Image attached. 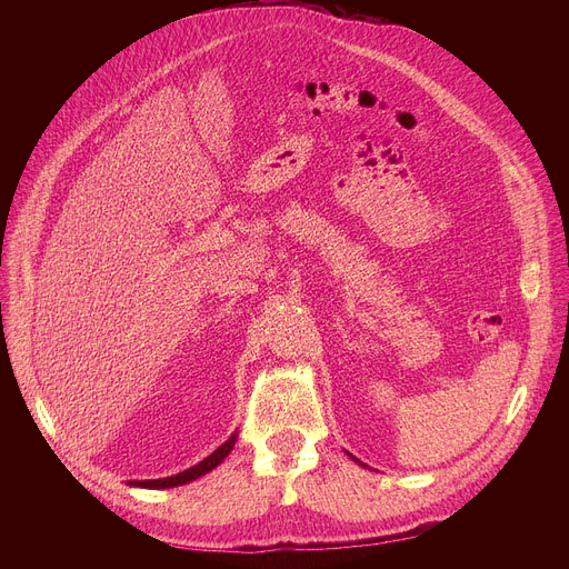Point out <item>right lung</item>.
<instances>
[{"mask_svg": "<svg viewBox=\"0 0 569 569\" xmlns=\"http://www.w3.org/2000/svg\"><path fill=\"white\" fill-rule=\"evenodd\" d=\"M233 443H236V435L231 437V439H227L218 450H213L207 459H202L200 463H196L193 468H189V470H184V472H178V475H173V477H164V479H146V481H128V483H132V486H141V489H171V486H182V483H187V481H191V479H198L200 475H204V472H209L211 468H216L229 452H231V448H233Z\"/></svg>", "mask_w": 569, "mask_h": 569, "instance_id": "obj_1", "label": "right lung"}]
</instances>
